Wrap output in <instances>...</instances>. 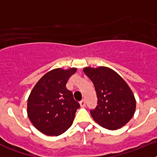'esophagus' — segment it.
<instances>
[{
    "label": "esophagus",
    "instance_id": "1",
    "mask_svg": "<svg viewBox=\"0 0 157 157\" xmlns=\"http://www.w3.org/2000/svg\"><path fill=\"white\" fill-rule=\"evenodd\" d=\"M80 105H81V107H86V101L84 100H81V102H80Z\"/></svg>",
    "mask_w": 157,
    "mask_h": 157
}]
</instances>
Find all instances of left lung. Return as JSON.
<instances>
[{
  "mask_svg": "<svg viewBox=\"0 0 157 157\" xmlns=\"http://www.w3.org/2000/svg\"><path fill=\"white\" fill-rule=\"evenodd\" d=\"M83 71L93 82L98 97L97 107L90 110L94 121L110 130L125 125L136 108V100L128 84L107 67H86Z\"/></svg>",
  "mask_w": 157,
  "mask_h": 157,
  "instance_id": "8db88e82",
  "label": "left lung"
}]
</instances>
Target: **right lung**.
Returning a JSON list of instances; mask_svg holds the SVG:
<instances>
[{"label":"right lung","instance_id":"obj_1","mask_svg":"<svg viewBox=\"0 0 157 157\" xmlns=\"http://www.w3.org/2000/svg\"><path fill=\"white\" fill-rule=\"evenodd\" d=\"M76 67L55 68L37 81L28 99V116L42 134L59 136L71 127L80 104L74 100L66 84Z\"/></svg>","mask_w":157,"mask_h":157}]
</instances>
